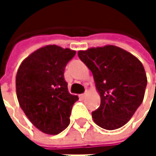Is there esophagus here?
I'll return each instance as SVG.
<instances>
[{
	"instance_id": "obj_1",
	"label": "esophagus",
	"mask_w": 156,
	"mask_h": 156,
	"mask_svg": "<svg viewBox=\"0 0 156 156\" xmlns=\"http://www.w3.org/2000/svg\"><path fill=\"white\" fill-rule=\"evenodd\" d=\"M85 97H86V93H83V94H81V95H80V98H85Z\"/></svg>"
}]
</instances>
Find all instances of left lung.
<instances>
[{
    "label": "left lung",
    "mask_w": 156,
    "mask_h": 156,
    "mask_svg": "<svg viewBox=\"0 0 156 156\" xmlns=\"http://www.w3.org/2000/svg\"><path fill=\"white\" fill-rule=\"evenodd\" d=\"M78 55L91 70L101 98L99 108L92 112L94 122L107 130L120 128L143 102L147 85L143 64L112 45L80 50Z\"/></svg>",
    "instance_id": "1"
}]
</instances>
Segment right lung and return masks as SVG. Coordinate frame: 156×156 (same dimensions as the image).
I'll return each instance as SVG.
<instances>
[{
	"instance_id": "obj_1",
	"label": "right lung",
	"mask_w": 156,
	"mask_h": 156,
	"mask_svg": "<svg viewBox=\"0 0 156 156\" xmlns=\"http://www.w3.org/2000/svg\"><path fill=\"white\" fill-rule=\"evenodd\" d=\"M76 51L56 45L41 48L20 64L16 76L20 106L41 132L58 135L69 125L77 96L68 90L64 70Z\"/></svg>"
}]
</instances>
